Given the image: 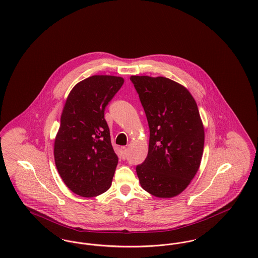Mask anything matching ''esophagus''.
I'll return each instance as SVG.
<instances>
[{
    "label": "esophagus",
    "instance_id": "1",
    "mask_svg": "<svg viewBox=\"0 0 258 258\" xmlns=\"http://www.w3.org/2000/svg\"><path fill=\"white\" fill-rule=\"evenodd\" d=\"M121 153H122V155H123V158L125 157V155H126V152H127V148L126 147H124V146H121Z\"/></svg>",
    "mask_w": 258,
    "mask_h": 258
}]
</instances>
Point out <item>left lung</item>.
<instances>
[{"label": "left lung", "mask_w": 258, "mask_h": 258, "mask_svg": "<svg viewBox=\"0 0 258 258\" xmlns=\"http://www.w3.org/2000/svg\"><path fill=\"white\" fill-rule=\"evenodd\" d=\"M150 130L145 161L137 167L141 187L158 198L183 192L201 165L205 128L189 91L165 77L131 76Z\"/></svg>", "instance_id": "1"}]
</instances>
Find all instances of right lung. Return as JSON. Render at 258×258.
Returning a JSON list of instances; mask_svg holds the SVG:
<instances>
[{"instance_id":"add662e5","label":"right lung","mask_w":258,"mask_h":258,"mask_svg":"<svg viewBox=\"0 0 258 258\" xmlns=\"http://www.w3.org/2000/svg\"><path fill=\"white\" fill-rule=\"evenodd\" d=\"M121 77L94 75L70 91L54 139V162L65 185L81 197H96L110 188L118 165L104 119Z\"/></svg>"}]
</instances>
